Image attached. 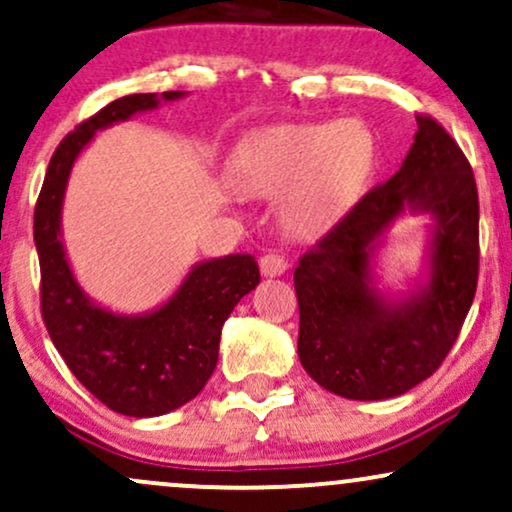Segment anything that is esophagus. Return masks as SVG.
I'll use <instances>...</instances> for the list:
<instances>
[{
  "mask_svg": "<svg viewBox=\"0 0 512 512\" xmlns=\"http://www.w3.org/2000/svg\"><path fill=\"white\" fill-rule=\"evenodd\" d=\"M286 267H289V264H286L284 257L274 255V252H269V255L260 257V272H262V276H269V279H272V276L284 274Z\"/></svg>",
  "mask_w": 512,
  "mask_h": 512,
  "instance_id": "34e87169",
  "label": "esophagus"
}]
</instances>
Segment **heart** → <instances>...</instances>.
I'll return each mask as SVG.
<instances>
[{
	"instance_id": "obj_1",
	"label": "heart",
	"mask_w": 512,
	"mask_h": 512,
	"mask_svg": "<svg viewBox=\"0 0 512 512\" xmlns=\"http://www.w3.org/2000/svg\"><path fill=\"white\" fill-rule=\"evenodd\" d=\"M375 142L363 122H308L255 134L236 175L252 195H283L281 223L296 238L327 233L351 207L373 168Z\"/></svg>"
}]
</instances>
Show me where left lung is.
I'll return each instance as SVG.
<instances>
[{"instance_id":"8db88e82","label":"left lung","mask_w":512,"mask_h":512,"mask_svg":"<svg viewBox=\"0 0 512 512\" xmlns=\"http://www.w3.org/2000/svg\"><path fill=\"white\" fill-rule=\"evenodd\" d=\"M402 166L370 190L293 272L298 358L346 399H390L424 383L448 356L479 274V197L472 168L431 117ZM404 215H428L427 250L407 290L379 281V255Z\"/></svg>"}]
</instances>
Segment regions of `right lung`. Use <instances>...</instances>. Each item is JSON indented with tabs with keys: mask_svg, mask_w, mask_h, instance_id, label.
I'll return each mask as SVG.
<instances>
[{
	"mask_svg": "<svg viewBox=\"0 0 512 512\" xmlns=\"http://www.w3.org/2000/svg\"><path fill=\"white\" fill-rule=\"evenodd\" d=\"M185 96V91L132 93L105 105L57 146L35 204L40 308L52 344L93 397L134 419L163 416L202 392L219 361L223 322L260 284V269L245 252L197 262L161 305L120 313L93 301L69 264L62 238L64 192L76 158L96 132Z\"/></svg>",
	"mask_w": 512,
	"mask_h": 512,
	"instance_id": "obj_1",
	"label": "right lung"
}]
</instances>
